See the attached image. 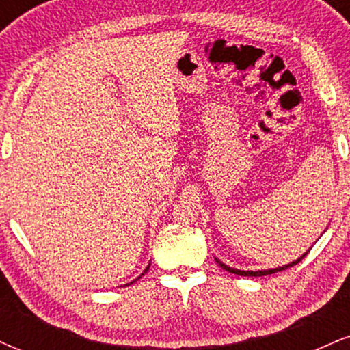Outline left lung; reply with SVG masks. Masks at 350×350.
<instances>
[{"mask_svg":"<svg viewBox=\"0 0 350 350\" xmlns=\"http://www.w3.org/2000/svg\"><path fill=\"white\" fill-rule=\"evenodd\" d=\"M303 256H304V255H303ZM303 256H301V258H303ZM301 258H298V260H296V262H293V263H290V265H284V267L273 268V270H263V271H240V270H235V268L227 267V265L220 263L219 260H217V263H219L220 267L224 268V270H227V271H230V273H235V275H240V276H265V275H271V273H276V271H281V270H286V268L293 267V265L299 263V262H301Z\"/></svg>","mask_w":350,"mask_h":350,"instance_id":"left-lung-1","label":"left lung"}]
</instances>
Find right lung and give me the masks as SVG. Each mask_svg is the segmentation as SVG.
I'll list each match as a JSON object with an SVG mask.
<instances>
[{
  "label": "right lung",
  "instance_id": "1",
  "mask_svg": "<svg viewBox=\"0 0 350 350\" xmlns=\"http://www.w3.org/2000/svg\"><path fill=\"white\" fill-rule=\"evenodd\" d=\"M148 268H150V267H148ZM148 268H146V270H144V273L148 271ZM144 273H142V275H144ZM138 278H139V276H138ZM138 278H136V280H138ZM136 280H135V281H136ZM131 283H133V281H131Z\"/></svg>",
  "mask_w": 350,
  "mask_h": 350
}]
</instances>
